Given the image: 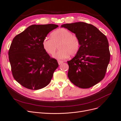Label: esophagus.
<instances>
[{
    "label": "esophagus",
    "instance_id": "1",
    "mask_svg": "<svg viewBox=\"0 0 121 121\" xmlns=\"http://www.w3.org/2000/svg\"><path fill=\"white\" fill-rule=\"evenodd\" d=\"M58 64H59V65H60V64H62V63H63V61H60V60H58Z\"/></svg>",
    "mask_w": 121,
    "mask_h": 121
}]
</instances>
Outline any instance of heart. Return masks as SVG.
<instances>
[{
  "mask_svg": "<svg viewBox=\"0 0 121 121\" xmlns=\"http://www.w3.org/2000/svg\"><path fill=\"white\" fill-rule=\"evenodd\" d=\"M42 46L45 52L53 55L59 47V50L54 55L58 59H65L69 55H74L78 52L80 41L77 36L71 31L64 28H59L51 34V38H45L43 40Z\"/></svg>",
  "mask_w": 121,
  "mask_h": 121,
  "instance_id": "obj_1",
  "label": "heart"
}]
</instances>
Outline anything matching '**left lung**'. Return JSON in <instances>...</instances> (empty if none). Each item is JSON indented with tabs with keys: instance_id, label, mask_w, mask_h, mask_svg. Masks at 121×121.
<instances>
[{
	"instance_id": "1",
	"label": "left lung",
	"mask_w": 121,
	"mask_h": 121,
	"mask_svg": "<svg viewBox=\"0 0 121 121\" xmlns=\"http://www.w3.org/2000/svg\"><path fill=\"white\" fill-rule=\"evenodd\" d=\"M77 36L80 48L69 65L68 77L72 83L81 88L97 84L105 77L110 54L109 43L104 35L94 25L83 22L61 25Z\"/></svg>"
}]
</instances>
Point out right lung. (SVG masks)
<instances>
[{"mask_svg":"<svg viewBox=\"0 0 121 121\" xmlns=\"http://www.w3.org/2000/svg\"><path fill=\"white\" fill-rule=\"evenodd\" d=\"M58 25H32L16 36L8 52L12 74L24 87L39 90L47 86L59 65L43 48V40Z\"/></svg>","mask_w":121,"mask_h":121,"instance_id":"add662e5","label":"right lung"}]
</instances>
